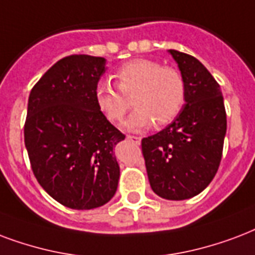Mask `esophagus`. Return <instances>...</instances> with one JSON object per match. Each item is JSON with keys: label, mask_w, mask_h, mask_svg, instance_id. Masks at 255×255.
Instances as JSON below:
<instances>
[{"label": "esophagus", "mask_w": 255, "mask_h": 255, "mask_svg": "<svg viewBox=\"0 0 255 255\" xmlns=\"http://www.w3.org/2000/svg\"><path fill=\"white\" fill-rule=\"evenodd\" d=\"M127 139H128V140L133 141V143H136V144H140V140H141V137H139V136L128 135V136H127Z\"/></svg>", "instance_id": "esophagus-1"}]
</instances>
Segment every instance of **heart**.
Returning <instances> with one entry per match:
<instances>
[{"mask_svg":"<svg viewBox=\"0 0 255 255\" xmlns=\"http://www.w3.org/2000/svg\"><path fill=\"white\" fill-rule=\"evenodd\" d=\"M119 89L110 81L102 80L95 89L99 110L112 123L123 119L131 103L136 107L124 122L128 131H141L155 123L162 127L171 123L179 115L186 100V83L178 69L163 67L147 58H137L124 64L115 73Z\"/></svg>","mask_w":255,"mask_h":255,"instance_id":"heart-1","label":"heart"}]
</instances>
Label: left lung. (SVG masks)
I'll use <instances>...</instances> for the list:
<instances>
[{
	"instance_id": "left-lung-1",
	"label": "left lung",
	"mask_w": 255,
	"mask_h": 255,
	"mask_svg": "<svg viewBox=\"0 0 255 255\" xmlns=\"http://www.w3.org/2000/svg\"><path fill=\"white\" fill-rule=\"evenodd\" d=\"M186 83V100L170 126L141 140V152L153 192L183 201L202 192L218 171L226 135L221 87L203 64L170 49Z\"/></svg>"
}]
</instances>
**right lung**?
I'll use <instances>...</instances> for the list:
<instances>
[{
    "instance_id": "obj_1",
    "label": "right lung",
    "mask_w": 255,
    "mask_h": 255,
    "mask_svg": "<svg viewBox=\"0 0 255 255\" xmlns=\"http://www.w3.org/2000/svg\"><path fill=\"white\" fill-rule=\"evenodd\" d=\"M106 58L58 60L30 91L24 137L33 174L65 207L91 210L110 202L119 183L114 149L126 136L99 110L95 89Z\"/></svg>"
}]
</instances>
